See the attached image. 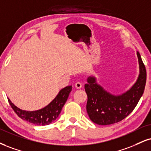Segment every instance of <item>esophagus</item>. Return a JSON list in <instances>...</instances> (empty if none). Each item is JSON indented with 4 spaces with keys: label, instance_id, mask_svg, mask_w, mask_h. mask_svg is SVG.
Here are the masks:
<instances>
[{
    "label": "esophagus",
    "instance_id": "1",
    "mask_svg": "<svg viewBox=\"0 0 151 151\" xmlns=\"http://www.w3.org/2000/svg\"><path fill=\"white\" fill-rule=\"evenodd\" d=\"M81 86H82V83L81 82H79V81H78V82L75 83V87L77 88H81Z\"/></svg>",
    "mask_w": 151,
    "mask_h": 151
}]
</instances>
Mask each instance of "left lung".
I'll use <instances>...</instances> for the list:
<instances>
[{"label":"left lung","mask_w":151,"mask_h":151,"mask_svg":"<svg viewBox=\"0 0 151 151\" xmlns=\"http://www.w3.org/2000/svg\"><path fill=\"white\" fill-rule=\"evenodd\" d=\"M139 74L137 81L128 91L113 95L96 82L95 77L87 79L84 86L88 101L86 111L90 119L99 125L119 122L134 110L142 96L146 82V70L139 52H137Z\"/></svg>","instance_id":"8db88e82"}]
</instances>
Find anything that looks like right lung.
I'll use <instances>...</instances> for the list:
<instances>
[{
  "label": "right lung",
  "instance_id": "right-lung-1",
  "mask_svg": "<svg viewBox=\"0 0 151 151\" xmlns=\"http://www.w3.org/2000/svg\"><path fill=\"white\" fill-rule=\"evenodd\" d=\"M71 91L72 86L65 87L60 91L56 97L48 105L35 111H26L21 110L15 106L10 99H8L14 112L21 119L32 124L44 126L52 123L58 117Z\"/></svg>",
  "mask_w": 151,
  "mask_h": 151
}]
</instances>
